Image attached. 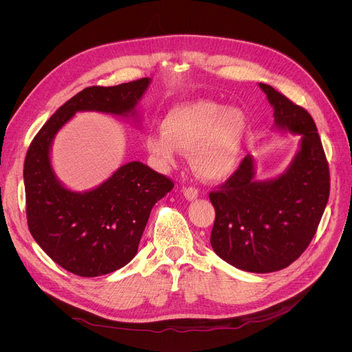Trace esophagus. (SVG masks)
I'll list each match as a JSON object with an SVG mask.
<instances>
[{"instance_id":"esophagus-1","label":"esophagus","mask_w":352,"mask_h":352,"mask_svg":"<svg viewBox=\"0 0 352 352\" xmlns=\"http://www.w3.org/2000/svg\"><path fill=\"white\" fill-rule=\"evenodd\" d=\"M182 193H184V196H185L188 200H195V199H197V196H199L197 189L193 188V186H186V188H184V189H182Z\"/></svg>"}]
</instances>
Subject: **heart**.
Returning <instances> with one entry per match:
<instances>
[{"label": "heart", "mask_w": 352, "mask_h": 352, "mask_svg": "<svg viewBox=\"0 0 352 352\" xmlns=\"http://www.w3.org/2000/svg\"><path fill=\"white\" fill-rule=\"evenodd\" d=\"M248 128L243 110L196 100L173 107L163 120V131L146 135V147L164 166L174 164L179 150L189 152L199 178L220 181L236 168Z\"/></svg>", "instance_id": "b5f03b06"}]
</instances>
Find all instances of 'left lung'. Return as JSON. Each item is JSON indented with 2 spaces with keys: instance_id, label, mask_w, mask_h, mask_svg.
Returning a JSON list of instances; mask_svg holds the SVG:
<instances>
[{
  "instance_id": "1",
  "label": "left lung",
  "mask_w": 352,
  "mask_h": 352,
  "mask_svg": "<svg viewBox=\"0 0 352 352\" xmlns=\"http://www.w3.org/2000/svg\"><path fill=\"white\" fill-rule=\"evenodd\" d=\"M274 110V128L299 135V148L283 174L256 181L255 159L210 192L214 252L231 266L272 273L289 266L311 243L330 193V174L314 118L272 86L259 83Z\"/></svg>"
}]
</instances>
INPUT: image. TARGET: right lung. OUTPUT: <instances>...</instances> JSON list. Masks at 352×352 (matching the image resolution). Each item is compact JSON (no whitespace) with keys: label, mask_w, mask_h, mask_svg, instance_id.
I'll use <instances>...</instances> for the list:
<instances>
[{"label":"right lung","mask_w":352,"mask_h":352,"mask_svg":"<svg viewBox=\"0 0 352 352\" xmlns=\"http://www.w3.org/2000/svg\"><path fill=\"white\" fill-rule=\"evenodd\" d=\"M150 78L86 87L38 131L25 159L26 216L32 236L57 265L80 277H97L128 265L155 204L174 184L140 162L121 166L98 186L68 189L52 166L57 132L79 111H97L139 122L138 104Z\"/></svg>","instance_id":"right-lung-1"}]
</instances>
